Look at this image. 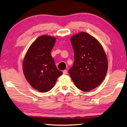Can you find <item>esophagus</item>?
<instances>
[{"mask_svg":"<svg viewBox=\"0 0 127 127\" xmlns=\"http://www.w3.org/2000/svg\"><path fill=\"white\" fill-rule=\"evenodd\" d=\"M63 74H67L68 71H67V70H64L63 71Z\"/></svg>","mask_w":127,"mask_h":127,"instance_id":"1","label":"esophagus"}]
</instances>
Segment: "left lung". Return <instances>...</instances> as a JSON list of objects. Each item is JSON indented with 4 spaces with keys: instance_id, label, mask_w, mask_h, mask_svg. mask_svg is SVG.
<instances>
[{
    "instance_id": "1",
    "label": "left lung",
    "mask_w": 127,
    "mask_h": 127,
    "mask_svg": "<svg viewBox=\"0 0 127 127\" xmlns=\"http://www.w3.org/2000/svg\"><path fill=\"white\" fill-rule=\"evenodd\" d=\"M74 62L68 72L78 89L88 92L102 83L108 70L107 58L93 36L81 32L70 38Z\"/></svg>"
}]
</instances>
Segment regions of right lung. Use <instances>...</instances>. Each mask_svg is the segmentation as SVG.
Masks as SVG:
<instances>
[{"label": "right lung", "mask_w": 127, "mask_h": 127, "mask_svg": "<svg viewBox=\"0 0 127 127\" xmlns=\"http://www.w3.org/2000/svg\"><path fill=\"white\" fill-rule=\"evenodd\" d=\"M56 38L49 35L38 37L28 50L23 63L25 78L34 89L47 92L53 88L63 72L57 68L51 56Z\"/></svg>", "instance_id": "1"}]
</instances>
